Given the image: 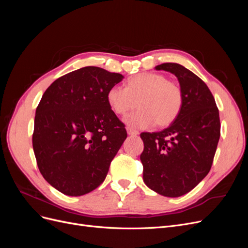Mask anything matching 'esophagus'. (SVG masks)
<instances>
[{"label":"esophagus","instance_id":"obj_1","mask_svg":"<svg viewBox=\"0 0 248 248\" xmlns=\"http://www.w3.org/2000/svg\"><path fill=\"white\" fill-rule=\"evenodd\" d=\"M126 130H127V133H128L129 136H133L134 137V136H138V134H139L138 130L132 129V128H130V127H127Z\"/></svg>","mask_w":248,"mask_h":248}]
</instances>
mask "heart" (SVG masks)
Returning a JSON list of instances; mask_svg holds the SVG:
<instances>
[{"instance_id": "obj_1", "label": "heart", "mask_w": 248, "mask_h": 248, "mask_svg": "<svg viewBox=\"0 0 248 248\" xmlns=\"http://www.w3.org/2000/svg\"><path fill=\"white\" fill-rule=\"evenodd\" d=\"M110 109L117 115H125V123L133 128H148L154 123L163 127L171 124L183 107L182 89L174 81L158 73H140L130 78L126 88L111 87L107 94Z\"/></svg>"}]
</instances>
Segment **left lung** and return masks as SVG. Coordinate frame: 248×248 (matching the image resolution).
I'll return each mask as SVG.
<instances>
[{"instance_id":"left-lung-1","label":"left lung","mask_w":248,"mask_h":248,"mask_svg":"<svg viewBox=\"0 0 248 248\" xmlns=\"http://www.w3.org/2000/svg\"><path fill=\"white\" fill-rule=\"evenodd\" d=\"M155 69L177 77L183 107L168 128L140 133L142 178L155 192L177 198L193 189L211 169L220 137L219 112L207 85L184 66L163 63Z\"/></svg>"}]
</instances>
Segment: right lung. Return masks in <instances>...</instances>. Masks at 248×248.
<instances>
[{"label": "right lung", "instance_id": "obj_1", "mask_svg": "<svg viewBox=\"0 0 248 248\" xmlns=\"http://www.w3.org/2000/svg\"><path fill=\"white\" fill-rule=\"evenodd\" d=\"M122 74L88 66L59 78L36 108L33 149L43 178L66 196L97 188L127 138L108 103Z\"/></svg>", "mask_w": 248, "mask_h": 248}]
</instances>
